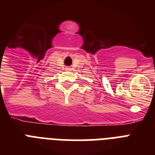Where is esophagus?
Segmentation results:
<instances>
[{
  "label": "esophagus",
  "instance_id": "obj_1",
  "mask_svg": "<svg viewBox=\"0 0 155 155\" xmlns=\"http://www.w3.org/2000/svg\"><path fill=\"white\" fill-rule=\"evenodd\" d=\"M66 69H67V70H71V68H68V67L67 68H66Z\"/></svg>",
  "mask_w": 155,
  "mask_h": 155
}]
</instances>
